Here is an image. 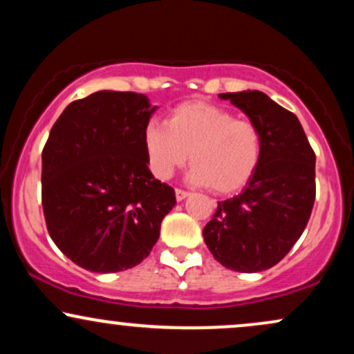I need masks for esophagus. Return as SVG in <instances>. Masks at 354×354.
Segmentation results:
<instances>
[{
	"instance_id": "esophagus-1",
	"label": "esophagus",
	"mask_w": 354,
	"mask_h": 354,
	"mask_svg": "<svg viewBox=\"0 0 354 354\" xmlns=\"http://www.w3.org/2000/svg\"><path fill=\"white\" fill-rule=\"evenodd\" d=\"M174 194H176V200H178V201H183V200H185V198L189 196V191L178 188L176 191H174Z\"/></svg>"
}]
</instances>
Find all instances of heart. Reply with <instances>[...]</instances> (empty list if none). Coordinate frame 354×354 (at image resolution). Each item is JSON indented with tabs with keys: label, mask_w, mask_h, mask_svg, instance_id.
Listing matches in <instances>:
<instances>
[{
	"label": "heart",
	"mask_w": 354,
	"mask_h": 354,
	"mask_svg": "<svg viewBox=\"0 0 354 354\" xmlns=\"http://www.w3.org/2000/svg\"><path fill=\"white\" fill-rule=\"evenodd\" d=\"M143 145L151 173L168 180L189 160V180L218 194L243 189L261 163L259 126L230 109L205 101H186L171 109L166 124L149 121Z\"/></svg>",
	"instance_id": "b5f03b06"
}]
</instances>
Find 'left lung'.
<instances>
[{"label": "left lung", "instance_id": "1", "mask_svg": "<svg viewBox=\"0 0 354 354\" xmlns=\"http://www.w3.org/2000/svg\"><path fill=\"white\" fill-rule=\"evenodd\" d=\"M263 135L261 163L238 196L218 201L203 230L206 246L228 270L256 273L290 253L311 216L315 151L293 113L261 91L223 93Z\"/></svg>", "mask_w": 354, "mask_h": 354}]
</instances>
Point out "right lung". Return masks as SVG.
<instances>
[{
	"instance_id": "right-lung-1",
	"label": "right lung",
	"mask_w": 354,
	"mask_h": 354,
	"mask_svg": "<svg viewBox=\"0 0 354 354\" xmlns=\"http://www.w3.org/2000/svg\"><path fill=\"white\" fill-rule=\"evenodd\" d=\"M145 95L98 91L64 108L43 148L41 203L48 233L73 263L116 273L140 265L176 203L148 168Z\"/></svg>"
}]
</instances>
